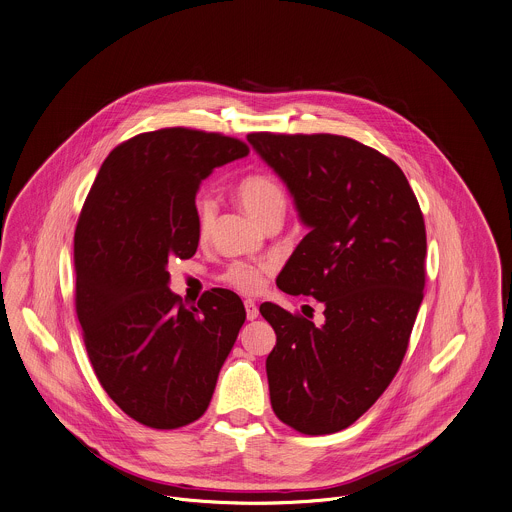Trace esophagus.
<instances>
[{
	"label": "esophagus",
	"instance_id": "obj_1",
	"mask_svg": "<svg viewBox=\"0 0 512 512\" xmlns=\"http://www.w3.org/2000/svg\"><path fill=\"white\" fill-rule=\"evenodd\" d=\"M245 311H247V319H249V321L257 319V315H259L257 305H255V301H251V299H247V301H245Z\"/></svg>",
	"mask_w": 512,
	"mask_h": 512
}]
</instances>
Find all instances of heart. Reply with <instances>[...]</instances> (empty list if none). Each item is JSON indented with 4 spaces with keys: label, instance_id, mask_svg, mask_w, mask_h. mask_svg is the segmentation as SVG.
I'll list each match as a JSON object with an SVG mask.
<instances>
[{
    "label": "heart",
    "instance_id": "obj_1",
    "mask_svg": "<svg viewBox=\"0 0 512 512\" xmlns=\"http://www.w3.org/2000/svg\"><path fill=\"white\" fill-rule=\"evenodd\" d=\"M235 195L245 213L259 225L273 215H283L287 203L281 183L267 173H253L243 177L235 189ZM195 217L199 235L205 237L215 219V203L209 197H201L195 205ZM263 271L265 267L237 261L225 271L223 279L239 291L255 293L263 285Z\"/></svg>",
    "mask_w": 512,
    "mask_h": 512
}]
</instances>
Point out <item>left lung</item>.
<instances>
[{
  "mask_svg": "<svg viewBox=\"0 0 512 512\" xmlns=\"http://www.w3.org/2000/svg\"><path fill=\"white\" fill-rule=\"evenodd\" d=\"M293 197L309 233L277 277L323 303V321L261 303L275 416L301 434L354 424L390 386L424 297L426 229L402 168L335 134L247 136Z\"/></svg>",
  "mask_w": 512,
  "mask_h": 512,
  "instance_id": "left-lung-1",
  "label": "left lung"
}]
</instances>
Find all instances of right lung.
<instances>
[{"label": "right lung", "instance_id": "obj_1", "mask_svg": "<svg viewBox=\"0 0 512 512\" xmlns=\"http://www.w3.org/2000/svg\"><path fill=\"white\" fill-rule=\"evenodd\" d=\"M247 154L215 132H144L108 154L82 207L74 267L86 352L106 394L144 426L173 430L205 414L245 323L229 289L187 307L166 267L197 253L201 183Z\"/></svg>", "mask_w": 512, "mask_h": 512}]
</instances>
